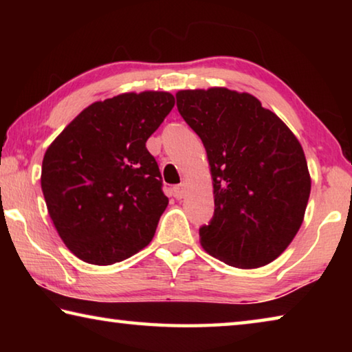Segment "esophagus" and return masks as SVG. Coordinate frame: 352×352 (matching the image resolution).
I'll return each instance as SVG.
<instances>
[{
	"instance_id": "1",
	"label": "esophagus",
	"mask_w": 352,
	"mask_h": 352,
	"mask_svg": "<svg viewBox=\"0 0 352 352\" xmlns=\"http://www.w3.org/2000/svg\"><path fill=\"white\" fill-rule=\"evenodd\" d=\"M174 195L175 199H183L186 195V186L184 184H177V186H174Z\"/></svg>"
}]
</instances>
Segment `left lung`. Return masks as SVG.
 <instances>
[{"mask_svg":"<svg viewBox=\"0 0 352 352\" xmlns=\"http://www.w3.org/2000/svg\"><path fill=\"white\" fill-rule=\"evenodd\" d=\"M175 98L212 177L214 216L199 231L201 247L237 269L270 264L294 241L311 194L300 141L248 93L214 87Z\"/></svg>","mask_w":352,"mask_h":352,"instance_id":"obj_1","label":"left lung"}]
</instances>
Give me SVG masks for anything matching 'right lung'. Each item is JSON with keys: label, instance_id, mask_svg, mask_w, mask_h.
Returning a JSON list of instances; mask_svg holds the SVG:
<instances>
[{"label": "right lung", "instance_id": "add662e5", "mask_svg": "<svg viewBox=\"0 0 352 352\" xmlns=\"http://www.w3.org/2000/svg\"><path fill=\"white\" fill-rule=\"evenodd\" d=\"M175 99L168 91L122 93L80 111L41 164L47 212L69 252L110 265L153 239L169 199L148 140Z\"/></svg>", "mask_w": 352, "mask_h": 352}]
</instances>
